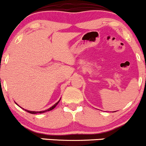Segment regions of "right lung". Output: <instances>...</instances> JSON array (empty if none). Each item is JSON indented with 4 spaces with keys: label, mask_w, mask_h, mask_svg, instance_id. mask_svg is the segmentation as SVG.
Masks as SVG:
<instances>
[{
    "label": "right lung",
    "mask_w": 146,
    "mask_h": 146,
    "mask_svg": "<svg viewBox=\"0 0 146 146\" xmlns=\"http://www.w3.org/2000/svg\"><path fill=\"white\" fill-rule=\"evenodd\" d=\"M60 100H59L58 102H56V104H55L54 106H51V108H49V109H47V110H45V111H28V110H25L26 111H27V112H29V113H32V114H35V113H44V112H46V111H51V110H52V109H54L55 107H56V106H57V104H58V102H60Z\"/></svg>",
    "instance_id": "1"
}]
</instances>
